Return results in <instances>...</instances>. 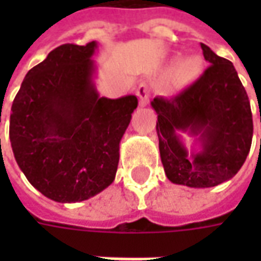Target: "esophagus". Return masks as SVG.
<instances>
[{"instance_id": "34e87169", "label": "esophagus", "mask_w": 261, "mask_h": 261, "mask_svg": "<svg viewBox=\"0 0 261 261\" xmlns=\"http://www.w3.org/2000/svg\"><path fill=\"white\" fill-rule=\"evenodd\" d=\"M137 96L140 97V103L141 106H147L149 103V96H151V89L148 84H141L137 88Z\"/></svg>"}]
</instances>
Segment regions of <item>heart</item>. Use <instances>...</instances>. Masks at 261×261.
Segmentation results:
<instances>
[{
	"label": "heart",
	"instance_id": "heart-1",
	"mask_svg": "<svg viewBox=\"0 0 261 261\" xmlns=\"http://www.w3.org/2000/svg\"><path fill=\"white\" fill-rule=\"evenodd\" d=\"M200 69H201V65L196 57H186L180 60L173 69V84L176 88L181 89V88L192 85L198 78Z\"/></svg>",
	"mask_w": 261,
	"mask_h": 261
}]
</instances>
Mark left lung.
Masks as SVG:
<instances>
[{"label": "left lung", "mask_w": 261, "mask_h": 261, "mask_svg": "<svg viewBox=\"0 0 261 261\" xmlns=\"http://www.w3.org/2000/svg\"><path fill=\"white\" fill-rule=\"evenodd\" d=\"M208 68L179 95L153 97L158 114L159 152L166 177L194 189L218 186L239 172L250 151V102L229 60L202 44ZM261 121V116H260ZM180 132L196 138L200 151L189 153Z\"/></svg>", "instance_id": "8db88e82"}]
</instances>
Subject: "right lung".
<instances>
[{"mask_svg":"<svg viewBox=\"0 0 261 261\" xmlns=\"http://www.w3.org/2000/svg\"><path fill=\"white\" fill-rule=\"evenodd\" d=\"M96 48V42L54 48L26 74L11 108L16 164L57 202L84 201L113 183L120 141L138 106L136 95L99 96Z\"/></svg>","mask_w":261,"mask_h":261,"instance_id":"obj_1","label":"right lung"}]
</instances>
